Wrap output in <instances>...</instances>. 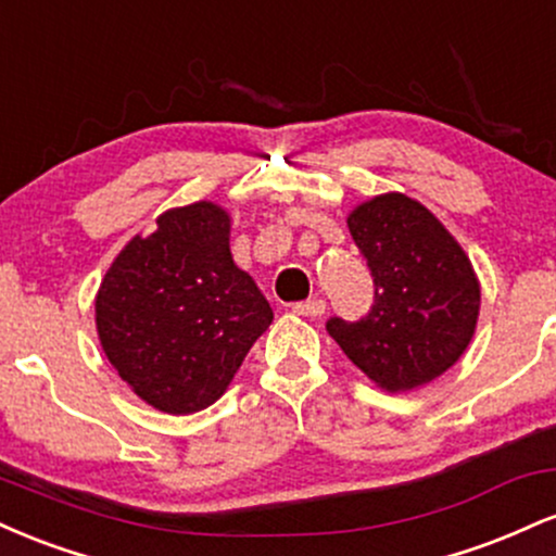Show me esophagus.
I'll list each match as a JSON object with an SVG mask.
<instances>
[{
    "mask_svg": "<svg viewBox=\"0 0 556 556\" xmlns=\"http://www.w3.org/2000/svg\"><path fill=\"white\" fill-rule=\"evenodd\" d=\"M295 314L300 316H311V318H318L324 316V311H327V303H324L321 298H314V300H303V303H295Z\"/></svg>",
    "mask_w": 556,
    "mask_h": 556,
    "instance_id": "1",
    "label": "esophagus"
}]
</instances>
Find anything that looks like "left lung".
<instances>
[{
	"label": "left lung",
	"instance_id": "1",
	"mask_svg": "<svg viewBox=\"0 0 556 556\" xmlns=\"http://www.w3.org/2000/svg\"><path fill=\"white\" fill-rule=\"evenodd\" d=\"M348 227L371 271L374 303L358 321L331 316V340L387 392L429 384L476 331L473 266L442 222L402 193L363 203Z\"/></svg>",
	"mask_w": 556,
	"mask_h": 556
}]
</instances>
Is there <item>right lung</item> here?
Instances as JSON below:
<instances>
[{
  "label": "right lung",
  "instance_id": "add662e5",
  "mask_svg": "<svg viewBox=\"0 0 556 556\" xmlns=\"http://www.w3.org/2000/svg\"><path fill=\"white\" fill-rule=\"evenodd\" d=\"M271 318L235 266L227 212L206 201L172 208L154 232L127 242L96 295L106 358L140 400L172 416L219 400Z\"/></svg>",
  "mask_w": 556,
  "mask_h": 556
}]
</instances>
